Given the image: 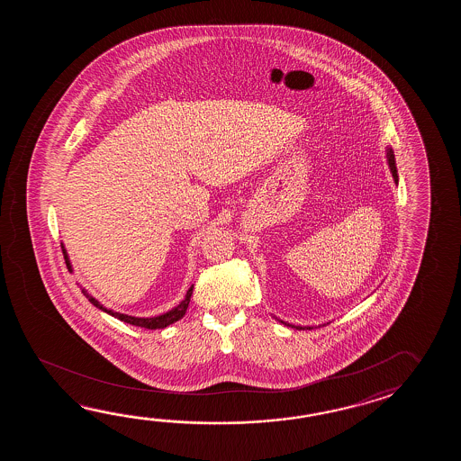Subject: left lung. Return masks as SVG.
<instances>
[{"instance_id": "obj_1", "label": "left lung", "mask_w": 461, "mask_h": 461, "mask_svg": "<svg viewBox=\"0 0 461 461\" xmlns=\"http://www.w3.org/2000/svg\"><path fill=\"white\" fill-rule=\"evenodd\" d=\"M387 161H389V167H391L392 177H393V181L395 183H399V176H397V167H395V158H393V151H392V148L387 147ZM280 323H284L285 326H292V324L285 323L282 320H278ZM292 328H296V330H312V326H292Z\"/></svg>"}]
</instances>
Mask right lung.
I'll use <instances>...</instances> for the list:
<instances>
[{
	"mask_svg": "<svg viewBox=\"0 0 461 461\" xmlns=\"http://www.w3.org/2000/svg\"><path fill=\"white\" fill-rule=\"evenodd\" d=\"M60 247H62V254H64V258H66V264H68L69 268H72L68 250L64 249V244L60 245ZM193 288H194V286L191 285V288L187 290L185 300L177 304V306H175L173 310H169L167 313L158 314V316H151V318H138V316L118 313V312L108 310L104 304H100L98 300H95L92 294H87L86 288H82V294H86V298H88V302L94 304V306H97L98 310L112 314L113 318H117V320L123 321V323L133 324V326H140V328H147V330H163V328H167L169 324L176 323L177 320H181V318L186 314L187 306H189V302H191V294H193Z\"/></svg>",
	"mask_w": 461,
	"mask_h": 461,
	"instance_id": "right-lung-1",
	"label": "right lung"
}]
</instances>
